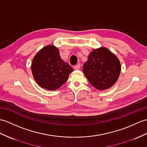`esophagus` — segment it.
I'll return each mask as SVG.
<instances>
[{
	"instance_id": "1",
	"label": "esophagus",
	"mask_w": 147,
	"mask_h": 147,
	"mask_svg": "<svg viewBox=\"0 0 147 147\" xmlns=\"http://www.w3.org/2000/svg\"><path fill=\"white\" fill-rule=\"evenodd\" d=\"M74 69H76V70L80 69V64H77V65L75 66H74Z\"/></svg>"
}]
</instances>
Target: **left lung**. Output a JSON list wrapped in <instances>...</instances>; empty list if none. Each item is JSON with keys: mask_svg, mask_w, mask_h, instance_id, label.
Instances as JSON below:
<instances>
[{"mask_svg": "<svg viewBox=\"0 0 147 147\" xmlns=\"http://www.w3.org/2000/svg\"><path fill=\"white\" fill-rule=\"evenodd\" d=\"M120 60L106 47L94 49L83 65V73L90 84L98 90L111 88L121 72Z\"/></svg>", "mask_w": 147, "mask_h": 147, "instance_id": "8db88e82", "label": "left lung"}]
</instances>
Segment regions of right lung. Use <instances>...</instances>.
<instances>
[{
	"instance_id": "right-lung-1",
	"label": "right lung",
	"mask_w": 147,
	"mask_h": 147,
	"mask_svg": "<svg viewBox=\"0 0 147 147\" xmlns=\"http://www.w3.org/2000/svg\"><path fill=\"white\" fill-rule=\"evenodd\" d=\"M31 71L39 86L54 91L65 83L73 69L61 59L59 51L56 46L47 45L34 57Z\"/></svg>"
}]
</instances>
